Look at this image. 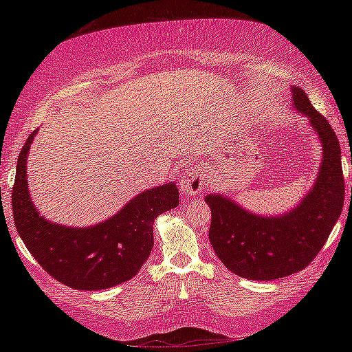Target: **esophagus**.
I'll use <instances>...</instances> for the list:
<instances>
[{
    "label": "esophagus",
    "instance_id": "esophagus-1",
    "mask_svg": "<svg viewBox=\"0 0 352 352\" xmlns=\"http://www.w3.org/2000/svg\"><path fill=\"white\" fill-rule=\"evenodd\" d=\"M206 183V174L200 166H192L186 174V177L182 180V190L184 195L192 197V195L199 194L204 190Z\"/></svg>",
    "mask_w": 352,
    "mask_h": 352
}]
</instances>
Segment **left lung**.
<instances>
[{
	"label": "left lung",
	"mask_w": 352,
	"mask_h": 352,
	"mask_svg": "<svg viewBox=\"0 0 352 352\" xmlns=\"http://www.w3.org/2000/svg\"><path fill=\"white\" fill-rule=\"evenodd\" d=\"M295 109L309 118L323 144V162L305 200L279 217H262L223 195H206L211 208L210 242L226 269L254 281L294 275L311 264L340 217L344 177L340 144L327 119L301 88H292ZM352 194V188H351Z\"/></svg>",
	"instance_id": "8db88e82"
}]
</instances>
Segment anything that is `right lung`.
I'll return each mask as SVG.
<instances>
[{
    "instance_id": "obj_1",
    "label": "right lung",
    "mask_w": 352,
    "mask_h": 352,
    "mask_svg": "<svg viewBox=\"0 0 352 352\" xmlns=\"http://www.w3.org/2000/svg\"><path fill=\"white\" fill-rule=\"evenodd\" d=\"M38 129L28 136L12 188L15 228L34 259L56 281L76 290H102L132 279L151 256L153 222L178 206L174 183L147 189L116 216L90 228H71L40 217L28 190L26 160Z\"/></svg>"
}]
</instances>
